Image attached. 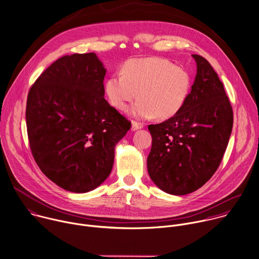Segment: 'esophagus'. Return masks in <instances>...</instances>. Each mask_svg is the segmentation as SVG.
Listing matches in <instances>:
<instances>
[{"label": "esophagus", "instance_id": "obj_1", "mask_svg": "<svg viewBox=\"0 0 259 259\" xmlns=\"http://www.w3.org/2000/svg\"><path fill=\"white\" fill-rule=\"evenodd\" d=\"M143 124L142 123H139V122H136V121H133L132 122V130L133 131H135V130H138V129H141V128H143Z\"/></svg>", "mask_w": 259, "mask_h": 259}]
</instances>
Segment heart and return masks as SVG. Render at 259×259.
Listing matches in <instances>:
<instances>
[{"instance_id":"obj_1","label":"heart","mask_w":259,"mask_h":259,"mask_svg":"<svg viewBox=\"0 0 259 259\" xmlns=\"http://www.w3.org/2000/svg\"><path fill=\"white\" fill-rule=\"evenodd\" d=\"M113 107L128 109L137 98L131 114L139 119H168L185 105L191 91L189 72L170 61L151 57L127 61L122 73H115L105 84Z\"/></svg>"}]
</instances>
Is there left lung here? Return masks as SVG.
Returning a JSON list of instances; mask_svg holds the SVG:
<instances>
[{"label": "left lung", "mask_w": 259, "mask_h": 259, "mask_svg": "<svg viewBox=\"0 0 259 259\" xmlns=\"http://www.w3.org/2000/svg\"><path fill=\"white\" fill-rule=\"evenodd\" d=\"M192 57L197 74L184 107L166 121L148 126V174L159 189L174 195L191 193L212 177L233 128V109L222 81L206 59Z\"/></svg>", "instance_id": "obj_1"}]
</instances>
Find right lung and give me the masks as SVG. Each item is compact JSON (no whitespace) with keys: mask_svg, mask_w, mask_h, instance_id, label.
<instances>
[{"mask_svg":"<svg viewBox=\"0 0 259 259\" xmlns=\"http://www.w3.org/2000/svg\"><path fill=\"white\" fill-rule=\"evenodd\" d=\"M106 69L95 53L66 55L31 85L26 127L31 153L61 188L89 192L111 174L115 146L131 122L105 100Z\"/></svg>","mask_w":259,"mask_h":259,"instance_id":"right-lung-1","label":"right lung"}]
</instances>
